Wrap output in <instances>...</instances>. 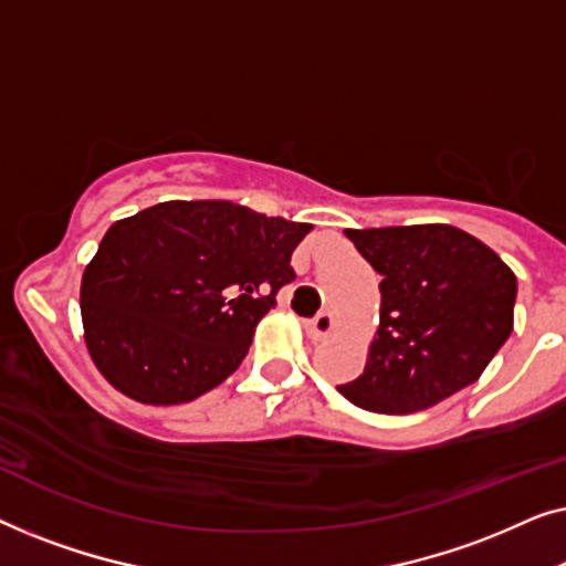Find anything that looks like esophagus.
Segmentation results:
<instances>
[{
  "mask_svg": "<svg viewBox=\"0 0 566 566\" xmlns=\"http://www.w3.org/2000/svg\"><path fill=\"white\" fill-rule=\"evenodd\" d=\"M304 329L312 339H324L332 329H335V316H332L329 312H319L314 319L304 322Z\"/></svg>",
  "mask_w": 566,
  "mask_h": 566,
  "instance_id": "1",
  "label": "esophagus"
}]
</instances>
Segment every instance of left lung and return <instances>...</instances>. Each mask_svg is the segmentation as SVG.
Masks as SVG:
<instances>
[{"label": "left lung", "mask_w": 566, "mask_h": 566, "mask_svg": "<svg viewBox=\"0 0 566 566\" xmlns=\"http://www.w3.org/2000/svg\"><path fill=\"white\" fill-rule=\"evenodd\" d=\"M345 237L384 277L378 337L363 374L339 394L368 412L407 415L474 384L513 332V270L448 223Z\"/></svg>", "instance_id": "1"}]
</instances>
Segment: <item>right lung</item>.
Masks as SVG:
<instances>
[{
  "label": "right lung",
  "mask_w": 566,
  "mask_h": 566,
  "mask_svg": "<svg viewBox=\"0 0 566 566\" xmlns=\"http://www.w3.org/2000/svg\"><path fill=\"white\" fill-rule=\"evenodd\" d=\"M312 223L227 200H167L115 221L82 275L90 355L142 405H182L234 374L296 273Z\"/></svg>",
  "instance_id": "add662e5"
}]
</instances>
